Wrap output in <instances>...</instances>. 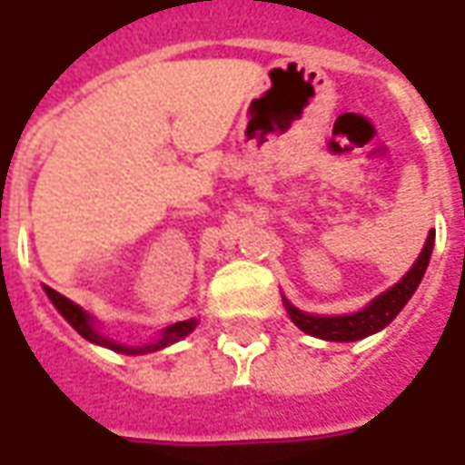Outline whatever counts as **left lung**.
<instances>
[{"instance_id": "8db88e82", "label": "left lung", "mask_w": 465, "mask_h": 465, "mask_svg": "<svg viewBox=\"0 0 465 465\" xmlns=\"http://www.w3.org/2000/svg\"><path fill=\"white\" fill-rule=\"evenodd\" d=\"M433 240H436V232L430 230L426 245H423L420 255L413 262V268L408 270L403 280H398L391 291H385L373 302H368L363 311L353 312V315H331V318L325 315V318H321V315L301 312L298 308H292L291 302H285L291 321L302 332H308V335H315V338H322V341H338V343L361 341V338L371 335V332H378L381 328H385L388 322L393 321L398 312L403 311V305L416 292L418 282H420V278H423V272L428 268L430 252H433Z\"/></svg>"}]
</instances>
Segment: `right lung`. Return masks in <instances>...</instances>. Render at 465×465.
<instances>
[{
	"label": "right lung",
	"mask_w": 465,
	"mask_h": 465,
	"mask_svg": "<svg viewBox=\"0 0 465 465\" xmlns=\"http://www.w3.org/2000/svg\"><path fill=\"white\" fill-rule=\"evenodd\" d=\"M45 292L49 295V301L54 302V308H57L62 315H64V321L74 328V331L80 332L82 338H87L90 343H97V345H104V348H112V351H117V353H124V355H137V353H153V351H160L164 345L174 343V341H180V338H185L187 332H193V328L197 325V321H183V322H174L170 328H164L163 338L157 341V343H150V345H140V348H130V345H120V343H112L110 338H104L100 332L94 331V325H92V318L87 312L82 311L80 305H74V302L64 298V295H59L57 291H52L45 285Z\"/></svg>",
	"instance_id": "add662e5"
}]
</instances>
